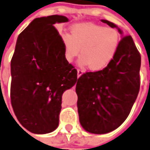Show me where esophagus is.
<instances>
[{"instance_id":"1","label":"esophagus","mask_w":150,"mask_h":150,"mask_svg":"<svg viewBox=\"0 0 150 150\" xmlns=\"http://www.w3.org/2000/svg\"><path fill=\"white\" fill-rule=\"evenodd\" d=\"M83 72H84V71H83V69H78V70H77V75H78V77H79L80 75H83Z\"/></svg>"}]
</instances>
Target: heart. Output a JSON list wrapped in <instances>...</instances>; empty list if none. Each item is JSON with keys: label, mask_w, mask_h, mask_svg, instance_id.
<instances>
[{"label": "heart", "mask_w": 150, "mask_h": 150, "mask_svg": "<svg viewBox=\"0 0 150 150\" xmlns=\"http://www.w3.org/2000/svg\"><path fill=\"white\" fill-rule=\"evenodd\" d=\"M62 40L68 62L79 53L81 65H88L92 71H100L110 64L119 46V34L113 28L91 23L72 26L70 33H63Z\"/></svg>", "instance_id": "1"}]
</instances>
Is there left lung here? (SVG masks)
Returning <instances> with one entry per match:
<instances>
[{
  "label": "left lung",
  "instance_id": "obj_1",
  "mask_svg": "<svg viewBox=\"0 0 150 150\" xmlns=\"http://www.w3.org/2000/svg\"><path fill=\"white\" fill-rule=\"evenodd\" d=\"M112 28L113 23L102 19ZM119 33L122 31L118 28ZM141 57L131 35L119 42L117 53L104 69L85 72L78 79L75 91L79 122L85 131L106 134L125 122L140 87Z\"/></svg>",
  "mask_w": 150,
  "mask_h": 150
}]
</instances>
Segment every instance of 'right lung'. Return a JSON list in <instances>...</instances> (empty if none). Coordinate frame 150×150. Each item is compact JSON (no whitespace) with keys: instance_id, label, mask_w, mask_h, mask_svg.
<instances>
[{"instance_id":"right-lung-1","label":"right lung","mask_w":150,"mask_h":150,"mask_svg":"<svg viewBox=\"0 0 150 150\" xmlns=\"http://www.w3.org/2000/svg\"><path fill=\"white\" fill-rule=\"evenodd\" d=\"M67 21L57 15L33 19L18 37L11 59V105L19 123L34 134L57 127L62 93L77 81L54 26Z\"/></svg>"}]
</instances>
